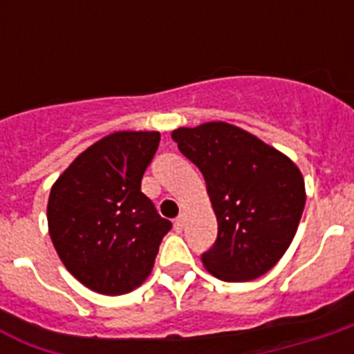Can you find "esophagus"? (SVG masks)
I'll return each mask as SVG.
<instances>
[{"label": "esophagus", "mask_w": 354, "mask_h": 354, "mask_svg": "<svg viewBox=\"0 0 354 354\" xmlns=\"http://www.w3.org/2000/svg\"><path fill=\"white\" fill-rule=\"evenodd\" d=\"M183 226H185V215H183V213H180V215L176 216V221H174V227H176L178 232H180V230H183Z\"/></svg>", "instance_id": "1"}]
</instances>
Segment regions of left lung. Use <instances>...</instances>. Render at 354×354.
I'll return each mask as SVG.
<instances>
[{
  "label": "left lung",
  "mask_w": 354,
  "mask_h": 354,
  "mask_svg": "<svg viewBox=\"0 0 354 354\" xmlns=\"http://www.w3.org/2000/svg\"><path fill=\"white\" fill-rule=\"evenodd\" d=\"M178 149L204 174L218 222L202 253L209 274L239 283L274 268L296 235L305 182L296 163L246 130L222 121L172 132Z\"/></svg>",
  "instance_id": "8db88e82"
}]
</instances>
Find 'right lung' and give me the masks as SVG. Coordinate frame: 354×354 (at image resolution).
I'll return each instance as SVG.
<instances>
[{"label": "right lung", "mask_w": 354, "mask_h": 354, "mask_svg": "<svg viewBox=\"0 0 354 354\" xmlns=\"http://www.w3.org/2000/svg\"><path fill=\"white\" fill-rule=\"evenodd\" d=\"M158 145L160 132L110 133L77 156L51 187L53 246L90 290L121 296L152 272L161 239L172 227L141 193Z\"/></svg>", "instance_id": "right-lung-1"}]
</instances>
